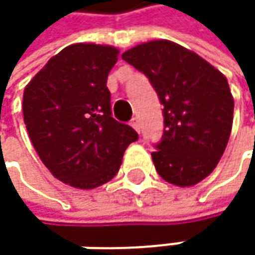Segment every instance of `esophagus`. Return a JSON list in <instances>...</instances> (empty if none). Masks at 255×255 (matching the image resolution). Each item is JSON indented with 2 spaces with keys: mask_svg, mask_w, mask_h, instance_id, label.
<instances>
[{
  "mask_svg": "<svg viewBox=\"0 0 255 255\" xmlns=\"http://www.w3.org/2000/svg\"><path fill=\"white\" fill-rule=\"evenodd\" d=\"M129 124H131V127L134 128L137 132H140V123H138V120H137V118H132Z\"/></svg>",
  "mask_w": 255,
  "mask_h": 255,
  "instance_id": "obj_1",
  "label": "esophagus"
}]
</instances>
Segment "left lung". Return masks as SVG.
Here are the masks:
<instances>
[{"label":"left lung","instance_id":"1","mask_svg":"<svg viewBox=\"0 0 255 255\" xmlns=\"http://www.w3.org/2000/svg\"><path fill=\"white\" fill-rule=\"evenodd\" d=\"M123 59L149 78L164 105V135L152 152L158 174L178 187L208 177L228 146L233 124L226 77L168 39L138 44Z\"/></svg>","mask_w":255,"mask_h":255}]
</instances>
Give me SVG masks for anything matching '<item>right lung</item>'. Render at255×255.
<instances>
[{"label":"right lung","instance_id":"1","mask_svg":"<svg viewBox=\"0 0 255 255\" xmlns=\"http://www.w3.org/2000/svg\"><path fill=\"white\" fill-rule=\"evenodd\" d=\"M118 54L112 45H68L25 87L23 120L39 159L77 189L112 180L128 144L138 138L111 112L106 82Z\"/></svg>","mask_w":255,"mask_h":255}]
</instances>
